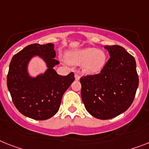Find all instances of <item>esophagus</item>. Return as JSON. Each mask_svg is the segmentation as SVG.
Masks as SVG:
<instances>
[{"mask_svg":"<svg viewBox=\"0 0 149 149\" xmlns=\"http://www.w3.org/2000/svg\"><path fill=\"white\" fill-rule=\"evenodd\" d=\"M75 79H76V80H79L80 76H79V74L78 72H76V73H75Z\"/></svg>","mask_w":149,"mask_h":149,"instance_id":"obj_1","label":"esophagus"}]
</instances>
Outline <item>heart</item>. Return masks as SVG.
Segmentation results:
<instances>
[{"instance_id": "b5f03b06", "label": "heart", "mask_w": 149, "mask_h": 149, "mask_svg": "<svg viewBox=\"0 0 149 149\" xmlns=\"http://www.w3.org/2000/svg\"><path fill=\"white\" fill-rule=\"evenodd\" d=\"M107 56L104 51L95 47H88L72 51L67 54L69 63L79 65L83 63V71L88 74L99 72L105 64Z\"/></svg>"}]
</instances>
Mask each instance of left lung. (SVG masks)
Segmentation results:
<instances>
[{
  "label": "left lung",
  "instance_id": "obj_1",
  "mask_svg": "<svg viewBox=\"0 0 149 149\" xmlns=\"http://www.w3.org/2000/svg\"><path fill=\"white\" fill-rule=\"evenodd\" d=\"M110 58L98 74L82 77L81 97L93 117L108 120L127 111L139 86L135 58L120 45H106Z\"/></svg>",
  "mask_w": 149,
  "mask_h": 149
}]
</instances>
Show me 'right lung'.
Here are the masks:
<instances>
[{
	"mask_svg": "<svg viewBox=\"0 0 149 149\" xmlns=\"http://www.w3.org/2000/svg\"><path fill=\"white\" fill-rule=\"evenodd\" d=\"M34 56L42 57L48 70L43 74L31 77L28 63ZM54 45L32 44L16 54L10 63L7 83L15 107L26 117L44 120L53 117L59 110L66 90L75 80L74 73L61 76L54 67L59 63L54 59Z\"/></svg>",
	"mask_w": 149,
	"mask_h": 149,
	"instance_id": "right-lung-1",
	"label": "right lung"
}]
</instances>
